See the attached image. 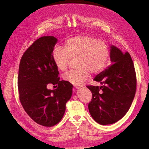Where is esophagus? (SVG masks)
<instances>
[{
  "instance_id": "34e87169",
  "label": "esophagus",
  "mask_w": 149,
  "mask_h": 149,
  "mask_svg": "<svg viewBox=\"0 0 149 149\" xmlns=\"http://www.w3.org/2000/svg\"><path fill=\"white\" fill-rule=\"evenodd\" d=\"M81 86H77V85H75V86H74V88H75V89H79V88H81Z\"/></svg>"
}]
</instances>
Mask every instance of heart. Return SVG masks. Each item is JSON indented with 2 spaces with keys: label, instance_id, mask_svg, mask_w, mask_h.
I'll list each match as a JSON object with an SVG mask.
<instances>
[{
  "label": "heart",
  "instance_id": "heart-1",
  "mask_svg": "<svg viewBox=\"0 0 149 149\" xmlns=\"http://www.w3.org/2000/svg\"><path fill=\"white\" fill-rule=\"evenodd\" d=\"M65 49L56 47L52 58L56 67L61 71L67 69L70 59L78 58L76 70L63 75V79L73 84H82L90 77V72L99 74L106 67L109 57V49L102 40L93 37L79 35L68 39Z\"/></svg>",
  "mask_w": 149,
  "mask_h": 149
}]
</instances>
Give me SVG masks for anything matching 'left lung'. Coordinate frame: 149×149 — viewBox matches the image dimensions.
Listing matches in <instances>:
<instances>
[{"instance_id":"8db88e82","label":"left lung","mask_w":149,"mask_h":149,"mask_svg":"<svg viewBox=\"0 0 149 149\" xmlns=\"http://www.w3.org/2000/svg\"><path fill=\"white\" fill-rule=\"evenodd\" d=\"M110 59L111 65L93 79L102 86H87L92 93L88 109L100 125L112 124L123 117L130 108L136 89V76L130 54L111 45Z\"/></svg>"}]
</instances>
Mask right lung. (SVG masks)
<instances>
[{
	"label": "right lung",
	"mask_w": 149,
	"mask_h": 149,
	"mask_svg": "<svg viewBox=\"0 0 149 149\" xmlns=\"http://www.w3.org/2000/svg\"><path fill=\"white\" fill-rule=\"evenodd\" d=\"M58 39L52 36L36 40L22 57L18 88L20 102L27 115L38 124L52 127L64 115L66 103L70 99L73 85L59 81V72L52 58ZM49 84L56 89L49 90Z\"/></svg>",
	"instance_id": "obj_1"
}]
</instances>
